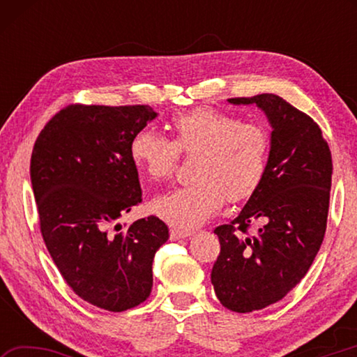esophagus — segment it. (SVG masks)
<instances>
[{
  "label": "esophagus",
  "mask_w": 357,
  "mask_h": 357,
  "mask_svg": "<svg viewBox=\"0 0 357 357\" xmlns=\"http://www.w3.org/2000/svg\"><path fill=\"white\" fill-rule=\"evenodd\" d=\"M192 231H185V229H178V228H172L170 229V239L172 241H178V239H184L187 236H190Z\"/></svg>",
  "instance_id": "1"
}]
</instances>
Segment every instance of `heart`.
<instances>
[{
    "mask_svg": "<svg viewBox=\"0 0 357 357\" xmlns=\"http://www.w3.org/2000/svg\"><path fill=\"white\" fill-rule=\"evenodd\" d=\"M173 138L151 129L138 130L130 142L134 164L151 181L162 183L178 170L181 154L197 155L190 185L157 198L153 211L178 228H193L229 203L250 198L268 172L271 134L263 124L202 107L172 119Z\"/></svg>",
    "mask_w": 357,
    "mask_h": 357,
    "instance_id": "obj_1",
    "label": "heart"
}]
</instances>
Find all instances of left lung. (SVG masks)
I'll return each mask as SVG.
<instances>
[{
    "instance_id": "1",
    "label": "left lung",
    "mask_w": 357,
    "mask_h": 357,
    "mask_svg": "<svg viewBox=\"0 0 357 357\" xmlns=\"http://www.w3.org/2000/svg\"><path fill=\"white\" fill-rule=\"evenodd\" d=\"M228 100L257 104L273 126L261 185L236 219L214 229V291L228 310L245 313L285 298L315 259L328 225L332 155L315 121L279 96ZM253 222L260 228L249 235Z\"/></svg>"
}]
</instances>
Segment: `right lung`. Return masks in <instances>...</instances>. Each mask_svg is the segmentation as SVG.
<instances>
[{
  "label": "right lung",
  "instance_id": "1",
  "mask_svg": "<svg viewBox=\"0 0 357 357\" xmlns=\"http://www.w3.org/2000/svg\"><path fill=\"white\" fill-rule=\"evenodd\" d=\"M154 118L149 105L70 104L33 148L29 173L47 249L78 298L108 312L148 299L154 255L168 239L155 215L124 231L116 223L143 200L130 142Z\"/></svg>",
  "mask_w": 357,
  "mask_h": 357
}]
</instances>
